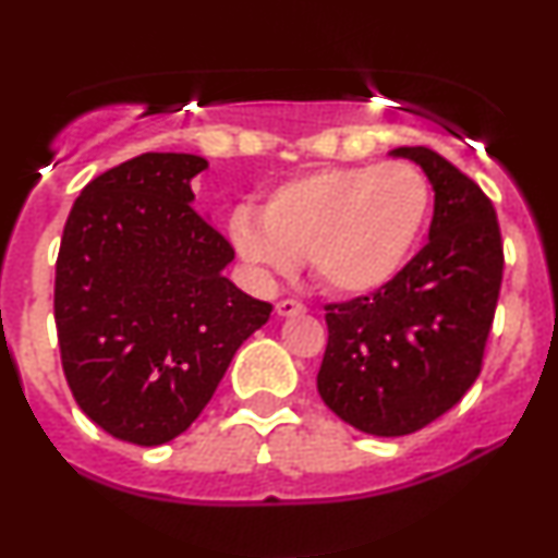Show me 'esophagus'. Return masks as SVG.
<instances>
[{
  "mask_svg": "<svg viewBox=\"0 0 558 558\" xmlns=\"http://www.w3.org/2000/svg\"><path fill=\"white\" fill-rule=\"evenodd\" d=\"M301 312H304V304H301V301H296V299H283V301H278V304H275V315H278V317L301 315Z\"/></svg>",
  "mask_w": 558,
  "mask_h": 558,
  "instance_id": "34e87169",
  "label": "esophagus"
}]
</instances>
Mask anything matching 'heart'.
<instances>
[{"label": "heart", "mask_w": 558, "mask_h": 558, "mask_svg": "<svg viewBox=\"0 0 558 558\" xmlns=\"http://www.w3.org/2000/svg\"><path fill=\"white\" fill-rule=\"evenodd\" d=\"M430 209L433 189L414 165H332L280 183L262 213L235 209L230 239L262 275H288L304 257L319 288L364 296L409 265Z\"/></svg>", "instance_id": "heart-1"}]
</instances>
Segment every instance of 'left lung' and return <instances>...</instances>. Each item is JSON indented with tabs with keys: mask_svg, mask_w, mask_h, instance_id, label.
I'll use <instances>...</instances> for the list:
<instances>
[{
	"mask_svg": "<svg viewBox=\"0 0 558 558\" xmlns=\"http://www.w3.org/2000/svg\"><path fill=\"white\" fill-rule=\"evenodd\" d=\"M417 162L435 191L430 241L380 291L325 304L323 401L356 430L396 438L457 407L483 369L504 278V243L483 189L427 146Z\"/></svg>",
	"mask_w": 558,
	"mask_h": 558,
	"instance_id": "left-lung-1",
	"label": "left lung"
}]
</instances>
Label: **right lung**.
<instances>
[{
    "instance_id": "add662e5",
    "label": "right lung",
    "mask_w": 558,
    "mask_h": 558,
    "mask_svg": "<svg viewBox=\"0 0 558 558\" xmlns=\"http://www.w3.org/2000/svg\"><path fill=\"white\" fill-rule=\"evenodd\" d=\"M207 159L146 151L94 178L70 209L54 323L73 399L112 438L189 430L239 345L270 317L222 275L235 257L191 202Z\"/></svg>"
}]
</instances>
